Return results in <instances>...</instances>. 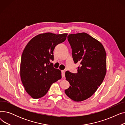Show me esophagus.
<instances>
[{
    "mask_svg": "<svg viewBox=\"0 0 125 125\" xmlns=\"http://www.w3.org/2000/svg\"><path fill=\"white\" fill-rule=\"evenodd\" d=\"M61 74H62V77L63 78H64V77H65V71H64V70L61 71Z\"/></svg>",
    "mask_w": 125,
    "mask_h": 125,
    "instance_id": "34e87169",
    "label": "esophagus"
}]
</instances>
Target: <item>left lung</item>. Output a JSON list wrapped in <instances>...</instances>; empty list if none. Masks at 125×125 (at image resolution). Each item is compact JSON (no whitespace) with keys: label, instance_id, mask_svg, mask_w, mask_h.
I'll list each match as a JSON object with an SVG mask.
<instances>
[{"label":"left lung","instance_id":"obj_1","mask_svg":"<svg viewBox=\"0 0 125 125\" xmlns=\"http://www.w3.org/2000/svg\"><path fill=\"white\" fill-rule=\"evenodd\" d=\"M74 63H80L77 73H65L70 86L65 93L71 99L82 101L96 91L106 73V54L103 45L86 33L71 34L67 36Z\"/></svg>","mask_w":125,"mask_h":125}]
</instances>
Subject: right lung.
<instances>
[{
    "mask_svg": "<svg viewBox=\"0 0 125 125\" xmlns=\"http://www.w3.org/2000/svg\"><path fill=\"white\" fill-rule=\"evenodd\" d=\"M67 34L52 33L37 35L25 47L21 57L20 76L27 93L34 99L44 96L52 83L60 80L61 71L53 66V51Z\"/></svg>",
    "mask_w": 125,
    "mask_h": 125,
    "instance_id": "obj_1",
    "label": "right lung"
}]
</instances>
